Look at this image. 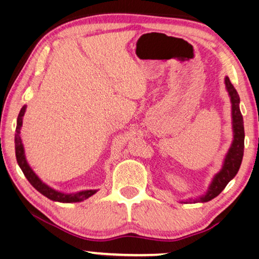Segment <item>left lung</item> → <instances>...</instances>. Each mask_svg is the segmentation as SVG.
Returning <instances> with one entry per match:
<instances>
[{
    "instance_id": "8db88e82",
    "label": "left lung",
    "mask_w": 259,
    "mask_h": 259,
    "mask_svg": "<svg viewBox=\"0 0 259 259\" xmlns=\"http://www.w3.org/2000/svg\"><path fill=\"white\" fill-rule=\"evenodd\" d=\"M225 86L232 103V128H233V141L224 158L223 166L218 173H215L212 181L209 185L206 193L190 200V203H204L209 202L223 192L228 182L236 176L241 166L243 158L244 149V126L243 117L240 111V96L237 94L234 86L231 83L230 78H225Z\"/></svg>"
}]
</instances>
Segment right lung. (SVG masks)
<instances>
[{
  "label": "right lung",
  "mask_w": 259,
  "mask_h": 259,
  "mask_svg": "<svg viewBox=\"0 0 259 259\" xmlns=\"http://www.w3.org/2000/svg\"><path fill=\"white\" fill-rule=\"evenodd\" d=\"M27 105L20 109V112L17 118V127H16V134H15V149H16V158L17 163H18L19 167L22 168L24 176L26 177V179L29 181L34 188L37 192L41 193L44 196L48 197L49 200L55 202H61V203H75V202H81L83 200H87L88 197H91L94 195L97 190L96 189H87V190H80L77 193H62L59 190L54 189L47 184H45L39 177L36 176V173L33 171L32 167L29 166V164L25 156V149L23 145L22 135H20V131H22L23 126V117L26 111Z\"/></svg>",
  "instance_id": "1"
}]
</instances>
